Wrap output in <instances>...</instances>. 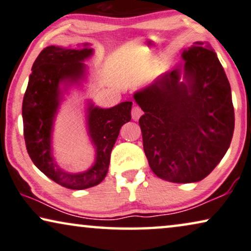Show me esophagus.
Listing matches in <instances>:
<instances>
[{
    "instance_id": "34e87169",
    "label": "esophagus",
    "mask_w": 251,
    "mask_h": 251,
    "mask_svg": "<svg viewBox=\"0 0 251 251\" xmlns=\"http://www.w3.org/2000/svg\"><path fill=\"white\" fill-rule=\"evenodd\" d=\"M141 115H142V110L137 107V105H134L133 107V110H132V118L134 121H137L141 117Z\"/></svg>"
}]
</instances>
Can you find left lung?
<instances>
[{"label": "left lung", "mask_w": 251, "mask_h": 251, "mask_svg": "<svg viewBox=\"0 0 251 251\" xmlns=\"http://www.w3.org/2000/svg\"><path fill=\"white\" fill-rule=\"evenodd\" d=\"M182 58L183 65L134 99L144 111L139 124L151 171L165 181L193 183L209 175L226 153L234 108L230 83L209 45L196 42Z\"/></svg>", "instance_id": "left-lung-1"}]
</instances>
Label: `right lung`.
<instances>
[{"label":"right lung","mask_w":251,"mask_h":251,"mask_svg":"<svg viewBox=\"0 0 251 251\" xmlns=\"http://www.w3.org/2000/svg\"><path fill=\"white\" fill-rule=\"evenodd\" d=\"M93 53L89 44L82 49L61 47L45 48L35 60L23 101L24 136L27 152L40 171L72 190H83L98 185L108 173L110 153L121 127L130 121L132 102H122L102 109L89 103L87 127L95 148L93 166L83 173H67L56 165L52 156V129L61 101L60 84H78L85 77L83 61Z\"/></svg>","instance_id":"obj_1"}]
</instances>
